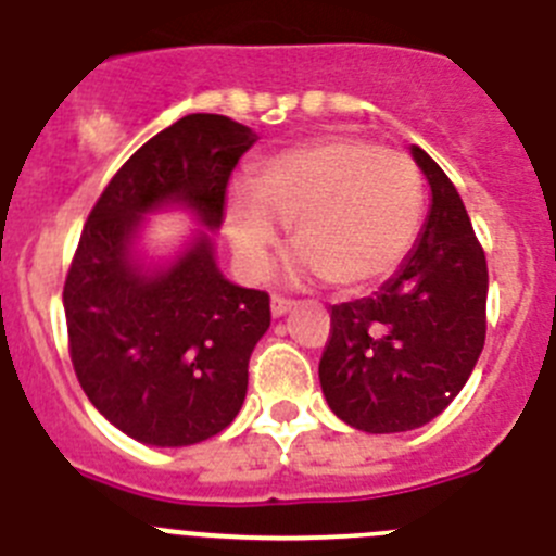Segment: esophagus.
Returning <instances> with one entry per match:
<instances>
[{
	"instance_id": "34e87169",
	"label": "esophagus",
	"mask_w": 556,
	"mask_h": 556,
	"mask_svg": "<svg viewBox=\"0 0 556 556\" xmlns=\"http://www.w3.org/2000/svg\"><path fill=\"white\" fill-rule=\"evenodd\" d=\"M292 308H294V301H287V298L273 294V301H269V312H273V317H283V314L292 312Z\"/></svg>"
}]
</instances>
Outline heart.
Masks as SVG:
<instances>
[{
  "mask_svg": "<svg viewBox=\"0 0 556 556\" xmlns=\"http://www.w3.org/2000/svg\"><path fill=\"white\" fill-rule=\"evenodd\" d=\"M424 219V178L409 155L365 139H331L283 150L264 161L253 189L236 186L225 203V233L236 264L258 281L294 223L301 244L289 278H331L365 289L395 273Z\"/></svg>",
  "mask_w": 556,
  "mask_h": 556,
  "instance_id": "heart-1",
  "label": "heart"
}]
</instances>
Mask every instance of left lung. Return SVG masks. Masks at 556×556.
Returning <instances> with one entry per match:
<instances>
[{
    "label": "left lung",
    "mask_w": 556,
    "mask_h": 556,
    "mask_svg": "<svg viewBox=\"0 0 556 556\" xmlns=\"http://www.w3.org/2000/svg\"><path fill=\"white\" fill-rule=\"evenodd\" d=\"M431 205L417 242L370 298L331 306L320 358L328 409L367 434L412 431L459 395L484 348L488 262L459 191L420 147Z\"/></svg>",
    "instance_id": "obj_1"
}]
</instances>
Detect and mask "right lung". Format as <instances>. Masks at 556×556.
I'll return each mask as SVG.
<instances>
[{
    "mask_svg": "<svg viewBox=\"0 0 556 556\" xmlns=\"http://www.w3.org/2000/svg\"><path fill=\"white\" fill-rule=\"evenodd\" d=\"M255 139L228 116L189 113L132 152L83 228L63 287L72 365L97 412L144 445L203 443L248 395L269 294L225 278L211 233ZM164 210H186L201 228L172 256H150L146 217Z\"/></svg>",
    "mask_w": 556,
    "mask_h": 556,
    "instance_id": "obj_1",
    "label": "right lung"
}]
</instances>
